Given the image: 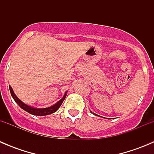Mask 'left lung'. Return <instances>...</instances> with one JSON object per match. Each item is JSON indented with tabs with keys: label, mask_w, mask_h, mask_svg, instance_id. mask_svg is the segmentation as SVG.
Instances as JSON below:
<instances>
[{
	"label": "left lung",
	"mask_w": 154,
	"mask_h": 154,
	"mask_svg": "<svg viewBox=\"0 0 154 154\" xmlns=\"http://www.w3.org/2000/svg\"><path fill=\"white\" fill-rule=\"evenodd\" d=\"M90 112H91V114H92V115H94V116H99V117H102V116H98V115L95 114V113H94V112H91V110H90ZM102 118H103V117H102ZM104 119H105V118H104Z\"/></svg>",
	"instance_id": "1"
}]
</instances>
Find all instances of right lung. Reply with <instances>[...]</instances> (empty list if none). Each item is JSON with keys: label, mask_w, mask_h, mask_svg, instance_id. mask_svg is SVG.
I'll use <instances>...</instances> for the list:
<instances>
[{"label": "right lung", "mask_w": 154, "mask_h": 154, "mask_svg": "<svg viewBox=\"0 0 154 154\" xmlns=\"http://www.w3.org/2000/svg\"><path fill=\"white\" fill-rule=\"evenodd\" d=\"M9 88H10V91L11 93V95H12V98L14 99V100L15 101V103L18 105L20 107H21L22 109H24V111L27 112L29 113L31 115H33V116H48V115H51L52 113H54L55 112H57V110L59 109L60 106L62 105L63 102L64 101L65 98H66V95H67L68 91H66L65 92L63 97L59 100L58 102L55 103V104L52 105V106L49 107H46V108H35L33 106H31L29 105L26 104L24 102L21 101L16 95H15V92H14L13 89L10 86H9Z\"/></svg>", "instance_id": "add662e5"}]
</instances>
